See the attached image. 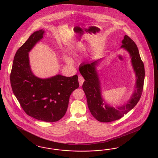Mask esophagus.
<instances>
[{"instance_id":"1","label":"esophagus","mask_w":158,"mask_h":158,"mask_svg":"<svg viewBox=\"0 0 158 158\" xmlns=\"http://www.w3.org/2000/svg\"><path fill=\"white\" fill-rule=\"evenodd\" d=\"M78 81H79V85L81 86H82L83 82H84V78L83 77L81 76V75H79L78 77Z\"/></svg>"}]
</instances>
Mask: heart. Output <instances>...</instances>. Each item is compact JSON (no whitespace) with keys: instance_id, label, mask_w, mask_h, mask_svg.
I'll use <instances>...</instances> for the list:
<instances>
[{"instance_id":"b5f03b06","label":"heart","mask_w":158,"mask_h":158,"mask_svg":"<svg viewBox=\"0 0 158 158\" xmlns=\"http://www.w3.org/2000/svg\"><path fill=\"white\" fill-rule=\"evenodd\" d=\"M65 61H66L67 63L69 64H72L73 63V61L70 58L68 57H65Z\"/></svg>"}]
</instances>
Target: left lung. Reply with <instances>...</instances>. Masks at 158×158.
I'll return each instance as SVG.
<instances>
[{
    "label": "left lung",
    "mask_w": 158,
    "mask_h": 158,
    "mask_svg": "<svg viewBox=\"0 0 158 158\" xmlns=\"http://www.w3.org/2000/svg\"><path fill=\"white\" fill-rule=\"evenodd\" d=\"M122 43L121 48H124L131 57L132 65L137 77L136 90L126 104L115 109L106 104L102 98L100 81L96 67L100 59L90 63H82L79 68L82 77L85 79L82 88L86 95L89 109L96 119L101 122H110L119 119L137 105L142 95L145 69L139 49L134 41L127 35L124 36Z\"/></svg>",
    "instance_id": "1"
}]
</instances>
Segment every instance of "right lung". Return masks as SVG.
Listing matches in <instances>:
<instances>
[{"label": "right lung", "instance_id": "add662e5", "mask_svg": "<svg viewBox=\"0 0 158 158\" xmlns=\"http://www.w3.org/2000/svg\"><path fill=\"white\" fill-rule=\"evenodd\" d=\"M40 29L32 34L15 54L10 83L13 93L27 115L36 119L54 122L67 112L69 97L79 86L77 75H61L48 79L35 77L31 69L28 53L43 38Z\"/></svg>", "mask_w": 158, "mask_h": 158}]
</instances>
